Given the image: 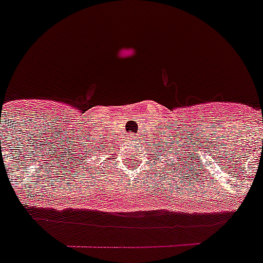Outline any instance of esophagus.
<instances>
[{
	"instance_id": "34e87169",
	"label": "esophagus",
	"mask_w": 263,
	"mask_h": 263,
	"mask_svg": "<svg viewBox=\"0 0 263 263\" xmlns=\"http://www.w3.org/2000/svg\"><path fill=\"white\" fill-rule=\"evenodd\" d=\"M129 140H131V142H134V135H132V134L129 135Z\"/></svg>"
}]
</instances>
